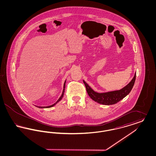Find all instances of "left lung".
I'll return each instance as SVG.
<instances>
[{"instance_id": "left-lung-1", "label": "left lung", "mask_w": 156, "mask_h": 156, "mask_svg": "<svg viewBox=\"0 0 156 156\" xmlns=\"http://www.w3.org/2000/svg\"><path fill=\"white\" fill-rule=\"evenodd\" d=\"M136 73L134 74L132 81L122 89L106 92L99 93L92 89L89 85L83 80L85 85L87 91L90 98L98 103L105 105H111L116 104L125 97H126L132 90L136 80Z\"/></svg>"}]
</instances>
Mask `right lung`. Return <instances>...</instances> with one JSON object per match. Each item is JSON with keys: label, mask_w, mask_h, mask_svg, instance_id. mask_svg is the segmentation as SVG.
I'll list each match as a JSON object with an SVG mask.
<instances>
[{"label": "right lung", "mask_w": 156, "mask_h": 156, "mask_svg": "<svg viewBox=\"0 0 156 156\" xmlns=\"http://www.w3.org/2000/svg\"><path fill=\"white\" fill-rule=\"evenodd\" d=\"M66 80L65 81V82H64V87H63V90H62V94H61V97H59V99L57 100V101L55 103L52 104V105H50V106H37V107L39 108H51L52 106H54V105H55L56 104H57L58 102H59V101L62 99V97L64 96V91H65V88H66Z\"/></svg>", "instance_id": "1"}]
</instances>
